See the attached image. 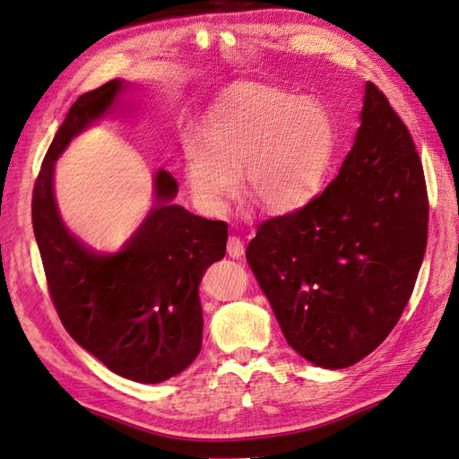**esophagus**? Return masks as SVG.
I'll list each match as a JSON object with an SVG mask.
<instances>
[{"mask_svg": "<svg viewBox=\"0 0 459 459\" xmlns=\"http://www.w3.org/2000/svg\"><path fill=\"white\" fill-rule=\"evenodd\" d=\"M244 251H246L244 242L240 238H236V236H230V238L227 240V254H229V257L238 259V257L244 255Z\"/></svg>", "mask_w": 459, "mask_h": 459, "instance_id": "esophagus-1", "label": "esophagus"}]
</instances>
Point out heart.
Listing matches in <instances>:
<instances>
[{
	"label": "heart",
	"mask_w": 459,
	"mask_h": 459,
	"mask_svg": "<svg viewBox=\"0 0 459 459\" xmlns=\"http://www.w3.org/2000/svg\"><path fill=\"white\" fill-rule=\"evenodd\" d=\"M183 168L192 196L219 212L242 185L271 213H290L313 200L332 169L337 127L313 97L276 90L238 91L215 105L196 133L183 135Z\"/></svg>",
	"instance_id": "b5f03b06"
}]
</instances>
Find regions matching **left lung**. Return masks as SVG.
Masks as SVG:
<instances>
[{
    "mask_svg": "<svg viewBox=\"0 0 459 459\" xmlns=\"http://www.w3.org/2000/svg\"><path fill=\"white\" fill-rule=\"evenodd\" d=\"M427 215L416 146L368 82L360 126L335 179L305 208L264 221L246 251L290 347L326 369L368 357L410 299Z\"/></svg>",
    "mask_w": 459,
    "mask_h": 459,
    "instance_id": "1",
    "label": "left lung"
}]
</instances>
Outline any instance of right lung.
<instances>
[{
	"label": "right lung",
	"instance_id": "1",
	"mask_svg": "<svg viewBox=\"0 0 459 459\" xmlns=\"http://www.w3.org/2000/svg\"><path fill=\"white\" fill-rule=\"evenodd\" d=\"M137 83L116 78L70 107L43 158L32 196V225L51 299L74 342L110 372L161 383L186 369L202 349L198 288L225 257L229 225L173 204L179 185L166 169L152 179V208L116 251L82 242L58 212L55 164L74 137L97 122L131 114Z\"/></svg>",
	"mask_w": 459,
	"mask_h": 459
}]
</instances>
